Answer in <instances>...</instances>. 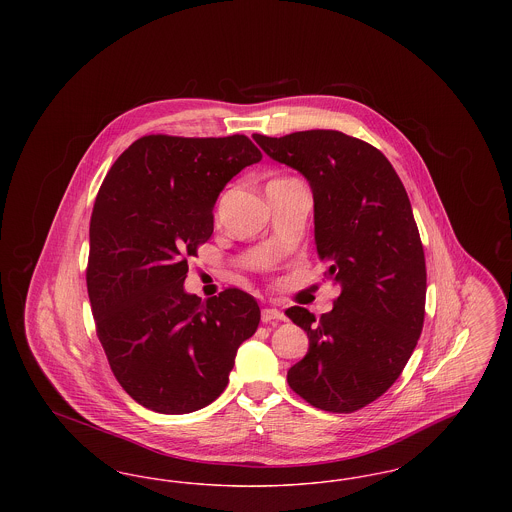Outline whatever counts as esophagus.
Here are the masks:
<instances>
[{
    "label": "esophagus",
    "instance_id": "esophagus-1",
    "mask_svg": "<svg viewBox=\"0 0 512 512\" xmlns=\"http://www.w3.org/2000/svg\"><path fill=\"white\" fill-rule=\"evenodd\" d=\"M284 313L282 311H278V309H272V307H265L263 311H261V320L263 322H272V320H284Z\"/></svg>",
    "mask_w": 512,
    "mask_h": 512
}]
</instances>
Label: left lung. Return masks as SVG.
<instances>
[{"label": "left lung", "instance_id": "left-lung-1", "mask_svg": "<svg viewBox=\"0 0 512 512\" xmlns=\"http://www.w3.org/2000/svg\"><path fill=\"white\" fill-rule=\"evenodd\" d=\"M253 140L309 180L318 257L340 286L320 318L286 311L309 336L288 384L322 411H359L399 378L424 324L426 261L409 195L380 149L338 130Z\"/></svg>", "mask_w": 512, "mask_h": 512}]
</instances>
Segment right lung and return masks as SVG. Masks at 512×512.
<instances>
[{"instance_id":"1","label":"right lung","mask_w":512,"mask_h":512,"mask_svg":"<svg viewBox=\"0 0 512 512\" xmlns=\"http://www.w3.org/2000/svg\"><path fill=\"white\" fill-rule=\"evenodd\" d=\"M263 153L244 136L136 140L107 172L90 220L86 284L96 332L122 390L155 413L213 403L259 326L238 288L184 292L188 257L213 234V207Z\"/></svg>"}]
</instances>
